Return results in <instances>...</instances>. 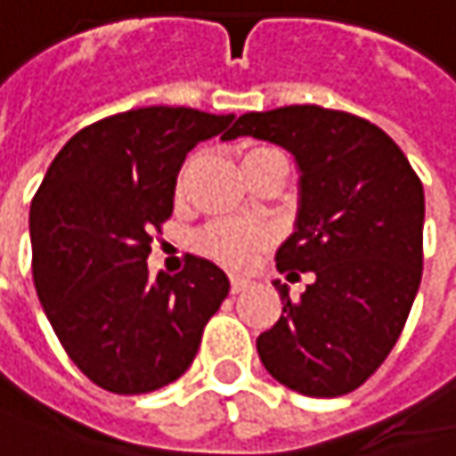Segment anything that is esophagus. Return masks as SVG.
I'll return each instance as SVG.
<instances>
[{
  "mask_svg": "<svg viewBox=\"0 0 456 456\" xmlns=\"http://www.w3.org/2000/svg\"><path fill=\"white\" fill-rule=\"evenodd\" d=\"M246 285H248V280H244V277H231V293H241Z\"/></svg>",
  "mask_w": 456,
  "mask_h": 456,
  "instance_id": "obj_1",
  "label": "esophagus"
}]
</instances>
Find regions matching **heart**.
Instances as JSON below:
<instances>
[{
    "mask_svg": "<svg viewBox=\"0 0 456 456\" xmlns=\"http://www.w3.org/2000/svg\"><path fill=\"white\" fill-rule=\"evenodd\" d=\"M265 152H277L273 147H251L244 155L246 160L251 158H259ZM186 179V168L179 174V189L183 186ZM197 246L202 254H208L212 259L228 265V267H246L254 262V256L259 251H265L270 246V231L262 228V225H251V223H236V220H220V223H212L208 225L200 239Z\"/></svg>",
    "mask_w": 456,
    "mask_h": 456,
    "instance_id": "1",
    "label": "heart"
}]
</instances>
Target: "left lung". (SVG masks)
<instances>
[{
    "instance_id": "8db88e82",
    "label": "left lung",
    "mask_w": 456,
    "mask_h": 456,
    "mask_svg": "<svg viewBox=\"0 0 456 456\" xmlns=\"http://www.w3.org/2000/svg\"><path fill=\"white\" fill-rule=\"evenodd\" d=\"M285 147L301 171L296 231L277 248L301 298L275 282L282 316L256 338L265 369L293 392L340 397L384 363L423 275V183L376 124L322 106L239 116L228 137Z\"/></svg>"
}]
</instances>
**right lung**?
I'll use <instances>...</instances> for the list:
<instances>
[{
  "label": "right lung",
  "mask_w": 456,
  "mask_h": 456,
  "mask_svg": "<svg viewBox=\"0 0 456 456\" xmlns=\"http://www.w3.org/2000/svg\"><path fill=\"white\" fill-rule=\"evenodd\" d=\"M233 114L147 106L80 129L30 202L33 282L67 355L114 395H145L194 361L231 282L202 256L147 273L152 233L174 212L186 152L228 137Z\"/></svg>",
  "instance_id": "right-lung-1"
}]
</instances>
